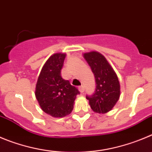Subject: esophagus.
<instances>
[{
  "label": "esophagus",
  "mask_w": 152,
  "mask_h": 152,
  "mask_svg": "<svg viewBox=\"0 0 152 152\" xmlns=\"http://www.w3.org/2000/svg\"><path fill=\"white\" fill-rule=\"evenodd\" d=\"M79 91L81 92V93H84V91H85L84 86H79Z\"/></svg>",
  "instance_id": "esophagus-1"
}]
</instances>
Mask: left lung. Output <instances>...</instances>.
<instances>
[{"label":"left lung","mask_w":152,"mask_h":152,"mask_svg":"<svg viewBox=\"0 0 152 152\" xmlns=\"http://www.w3.org/2000/svg\"><path fill=\"white\" fill-rule=\"evenodd\" d=\"M94 75L96 88L86 96L94 112L104 114L112 110L120 97V84L116 73L103 55L90 52L83 55Z\"/></svg>","instance_id":"1"}]
</instances>
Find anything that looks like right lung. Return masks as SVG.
<instances>
[{
    "mask_svg": "<svg viewBox=\"0 0 152 152\" xmlns=\"http://www.w3.org/2000/svg\"><path fill=\"white\" fill-rule=\"evenodd\" d=\"M66 54L55 53L42 66L36 85L35 95L42 111L55 118L70 114L79 91L61 77Z\"/></svg>",
    "mask_w": 152,
    "mask_h": 152,
    "instance_id": "add662e5",
    "label": "right lung"
}]
</instances>
